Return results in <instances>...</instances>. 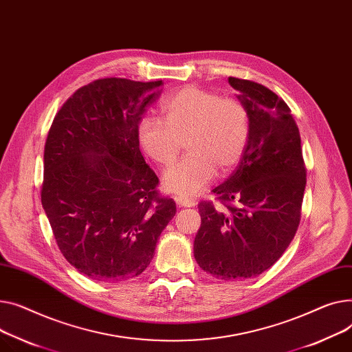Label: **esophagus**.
I'll return each instance as SVG.
<instances>
[{"label":"esophagus","instance_id":"1","mask_svg":"<svg viewBox=\"0 0 352 352\" xmlns=\"http://www.w3.org/2000/svg\"><path fill=\"white\" fill-rule=\"evenodd\" d=\"M175 201L177 203V206H182V208H193V206L196 204V201L193 199L184 197V196H176Z\"/></svg>","mask_w":352,"mask_h":352}]
</instances>
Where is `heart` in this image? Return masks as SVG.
<instances>
[{
    "label": "heart",
    "mask_w": 352,
    "mask_h": 352,
    "mask_svg": "<svg viewBox=\"0 0 352 352\" xmlns=\"http://www.w3.org/2000/svg\"><path fill=\"white\" fill-rule=\"evenodd\" d=\"M163 120L140 119V149L163 168L176 162L182 143L188 156L163 176L164 189L190 197L208 186L219 169L227 173L241 160L250 138V116L237 98L186 87L160 100Z\"/></svg>",
    "instance_id": "b5f03b06"
}]
</instances>
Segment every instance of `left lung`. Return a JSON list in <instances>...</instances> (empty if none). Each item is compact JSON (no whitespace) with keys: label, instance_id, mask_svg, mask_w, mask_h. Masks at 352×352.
<instances>
[{"label":"left lung","instance_id":"8db88e82","mask_svg":"<svg viewBox=\"0 0 352 352\" xmlns=\"http://www.w3.org/2000/svg\"><path fill=\"white\" fill-rule=\"evenodd\" d=\"M250 116V138L230 177L213 189L219 206L199 203L193 252L206 273L224 281L253 278L290 245L301 219L305 164L297 123L272 89L230 76Z\"/></svg>","mask_w":352,"mask_h":352}]
</instances>
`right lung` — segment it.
<instances>
[{"label": "right lung", "mask_w": 352, "mask_h": 352, "mask_svg": "<svg viewBox=\"0 0 352 352\" xmlns=\"http://www.w3.org/2000/svg\"><path fill=\"white\" fill-rule=\"evenodd\" d=\"M162 85L96 79L67 99L50 128L41 201L62 256L92 280L143 273L176 214L173 199L156 190L136 135Z\"/></svg>", "instance_id": "right-lung-1"}]
</instances>
